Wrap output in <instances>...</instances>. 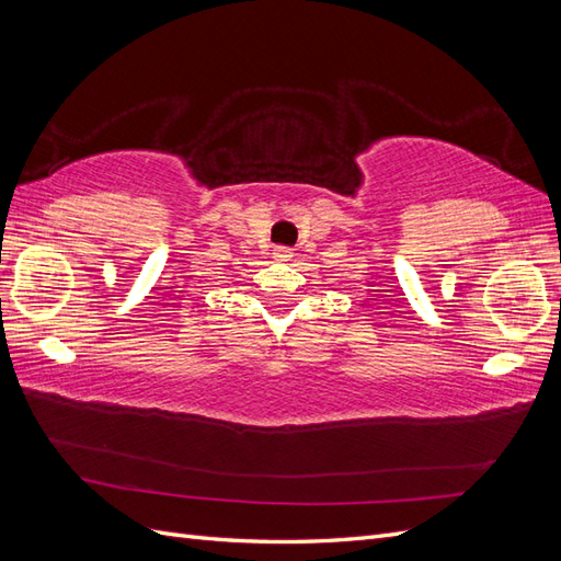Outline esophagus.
I'll return each instance as SVG.
<instances>
[{"label":"esophagus","mask_w":561,"mask_h":561,"mask_svg":"<svg viewBox=\"0 0 561 561\" xmlns=\"http://www.w3.org/2000/svg\"><path fill=\"white\" fill-rule=\"evenodd\" d=\"M271 254H274V260H276V262H290V260L295 257L290 248H276V250L271 252Z\"/></svg>","instance_id":"obj_1"}]
</instances>
